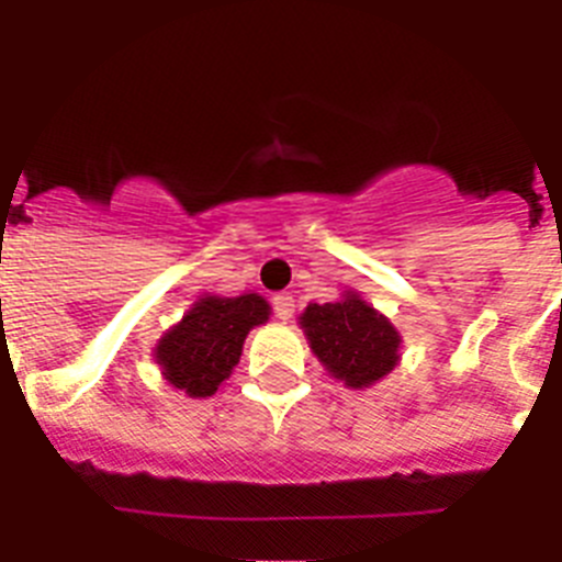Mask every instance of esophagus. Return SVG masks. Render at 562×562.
<instances>
[{"label": "esophagus", "mask_w": 562, "mask_h": 562, "mask_svg": "<svg viewBox=\"0 0 562 562\" xmlns=\"http://www.w3.org/2000/svg\"><path fill=\"white\" fill-rule=\"evenodd\" d=\"M272 312H276L278 321H290L292 312H295V301H292V295H276L272 297Z\"/></svg>", "instance_id": "34e87169"}]
</instances>
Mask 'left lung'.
<instances>
[{"mask_svg": "<svg viewBox=\"0 0 562 562\" xmlns=\"http://www.w3.org/2000/svg\"><path fill=\"white\" fill-rule=\"evenodd\" d=\"M301 329L324 369L349 389H369L400 362V331L357 292L335 304H310Z\"/></svg>", "mask_w": 562, "mask_h": 562, "instance_id": "left-lung-1", "label": "left lung"}]
</instances>
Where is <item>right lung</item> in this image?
I'll list each match as a JSON object with an SVG mask.
<instances>
[{
  "label": "right lung",
  "mask_w": 562,
  "mask_h": 562,
  "mask_svg": "<svg viewBox=\"0 0 562 562\" xmlns=\"http://www.w3.org/2000/svg\"><path fill=\"white\" fill-rule=\"evenodd\" d=\"M270 321V304L256 292L238 297H200L166 331L154 349V360L173 389L188 396H213L236 369L245 337L252 326Z\"/></svg>",
  "instance_id": "right-lung-1"
}]
</instances>
